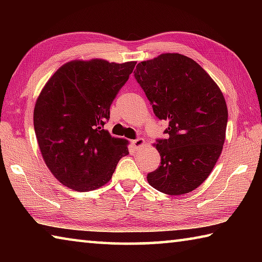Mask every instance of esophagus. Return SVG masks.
I'll list each match as a JSON object with an SVG mask.
<instances>
[{"label": "esophagus", "instance_id": "obj_1", "mask_svg": "<svg viewBox=\"0 0 262 262\" xmlns=\"http://www.w3.org/2000/svg\"><path fill=\"white\" fill-rule=\"evenodd\" d=\"M132 144L135 149H141V148H143V145H144V140L143 139H136L134 141H132Z\"/></svg>", "mask_w": 262, "mask_h": 262}]
</instances>
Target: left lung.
Instances as JSON below:
<instances>
[{
  "mask_svg": "<svg viewBox=\"0 0 262 262\" xmlns=\"http://www.w3.org/2000/svg\"><path fill=\"white\" fill-rule=\"evenodd\" d=\"M134 76L155 115L168 122V137L155 144L161 165L148 173V183L168 195L192 192L209 177L223 150L224 96L200 64L178 53L140 62Z\"/></svg>",
  "mask_w": 262,
  "mask_h": 262,
  "instance_id": "1",
  "label": "left lung"
}]
</instances>
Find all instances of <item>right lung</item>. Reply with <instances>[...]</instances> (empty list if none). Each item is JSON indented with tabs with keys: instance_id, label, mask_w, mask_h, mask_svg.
Here are the masks:
<instances>
[{
	"instance_id": "right-lung-1",
	"label": "right lung",
	"mask_w": 262,
	"mask_h": 262,
	"mask_svg": "<svg viewBox=\"0 0 262 262\" xmlns=\"http://www.w3.org/2000/svg\"><path fill=\"white\" fill-rule=\"evenodd\" d=\"M135 64L74 60L61 66L41 90L33 112L35 136L47 167L66 187H101L129 154L127 140L103 128Z\"/></svg>"
}]
</instances>
